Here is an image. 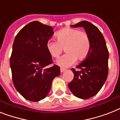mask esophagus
<instances>
[{
	"mask_svg": "<svg viewBox=\"0 0 120 120\" xmlns=\"http://www.w3.org/2000/svg\"><path fill=\"white\" fill-rule=\"evenodd\" d=\"M65 69H64V68H60V72H61V73H63V72H64L65 71Z\"/></svg>",
	"mask_w": 120,
	"mask_h": 120,
	"instance_id": "esophagus-1",
	"label": "esophagus"
}]
</instances>
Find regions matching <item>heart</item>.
<instances>
[{"instance_id": "obj_1", "label": "heart", "mask_w": 120, "mask_h": 120, "mask_svg": "<svg viewBox=\"0 0 120 120\" xmlns=\"http://www.w3.org/2000/svg\"><path fill=\"white\" fill-rule=\"evenodd\" d=\"M57 41L48 40L46 49L53 58H58L65 48V54L57 60V64L63 68L70 67L75 63L76 58L82 60L90 51V43L86 32L77 29L67 28L56 34Z\"/></svg>"}]
</instances>
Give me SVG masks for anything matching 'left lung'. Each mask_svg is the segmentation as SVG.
<instances>
[{"mask_svg": "<svg viewBox=\"0 0 120 120\" xmlns=\"http://www.w3.org/2000/svg\"><path fill=\"white\" fill-rule=\"evenodd\" d=\"M71 26L84 28L90 39V47L85 60L76 67L80 71L71 69L74 78L68 87L76 97L89 99L99 92L107 78L109 51L102 33L93 24L83 21Z\"/></svg>", "mask_w": 120, "mask_h": 120, "instance_id": "8db88e82", "label": "left lung"}]
</instances>
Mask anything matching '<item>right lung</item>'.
Returning <instances> with one entry per match:
<instances>
[{"label": "right lung", "instance_id": "add662e5", "mask_svg": "<svg viewBox=\"0 0 120 120\" xmlns=\"http://www.w3.org/2000/svg\"><path fill=\"white\" fill-rule=\"evenodd\" d=\"M53 28L38 21L28 23L17 34L13 44L10 65L15 87L25 99L38 102L46 97L52 82L60 75L46 49V42L54 34Z\"/></svg>", "mask_w": 120, "mask_h": 120}]
</instances>
